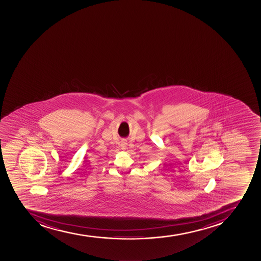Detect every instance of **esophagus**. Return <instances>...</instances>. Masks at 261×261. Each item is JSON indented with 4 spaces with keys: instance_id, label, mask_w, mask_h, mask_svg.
Masks as SVG:
<instances>
[{
    "instance_id": "1",
    "label": "esophagus",
    "mask_w": 261,
    "mask_h": 261,
    "mask_svg": "<svg viewBox=\"0 0 261 261\" xmlns=\"http://www.w3.org/2000/svg\"><path fill=\"white\" fill-rule=\"evenodd\" d=\"M121 147H122V149H123V150H125V149H127V142H122V144H121Z\"/></svg>"
}]
</instances>
